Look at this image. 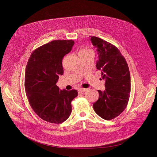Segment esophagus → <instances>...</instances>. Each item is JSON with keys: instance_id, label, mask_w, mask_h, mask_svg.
Masks as SVG:
<instances>
[{"instance_id": "obj_1", "label": "esophagus", "mask_w": 157, "mask_h": 157, "mask_svg": "<svg viewBox=\"0 0 157 157\" xmlns=\"http://www.w3.org/2000/svg\"><path fill=\"white\" fill-rule=\"evenodd\" d=\"M86 90H87V89H86V88H79V89H78V91H79L80 92H85V91H86Z\"/></svg>"}]
</instances>
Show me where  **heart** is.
I'll return each mask as SVG.
<instances>
[{
	"instance_id": "obj_1",
	"label": "heart",
	"mask_w": 157,
	"mask_h": 157,
	"mask_svg": "<svg viewBox=\"0 0 157 157\" xmlns=\"http://www.w3.org/2000/svg\"><path fill=\"white\" fill-rule=\"evenodd\" d=\"M88 52H92L89 49H83L80 50L79 52V53H88Z\"/></svg>"
}]
</instances>
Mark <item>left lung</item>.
<instances>
[{"label": "left lung", "instance_id": "1", "mask_svg": "<svg viewBox=\"0 0 157 157\" xmlns=\"http://www.w3.org/2000/svg\"><path fill=\"white\" fill-rule=\"evenodd\" d=\"M90 41L97 48L96 63L105 80V90H98L99 97L93 104L94 111L102 118L109 120L118 117L127 106L131 92V75L125 58L117 47L95 36Z\"/></svg>", "mask_w": 157, "mask_h": 157}]
</instances>
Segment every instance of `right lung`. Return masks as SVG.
Returning a JSON list of instances; mask_svg holds the SVG:
<instances>
[{
    "label": "right lung",
    "mask_w": 157,
    "mask_h": 157,
    "mask_svg": "<svg viewBox=\"0 0 157 157\" xmlns=\"http://www.w3.org/2000/svg\"><path fill=\"white\" fill-rule=\"evenodd\" d=\"M74 44L72 40L51 41L35 49L26 65L25 88L29 103L40 118L51 123L67 120L71 101L78 95L77 90H60L56 85L63 74L62 59Z\"/></svg>",
    "instance_id": "right-lung-1"
}]
</instances>
